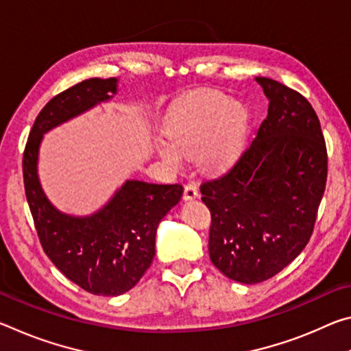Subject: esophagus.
Returning <instances> with one entry per match:
<instances>
[{"instance_id":"obj_1","label":"esophagus","mask_w":351,"mask_h":351,"mask_svg":"<svg viewBox=\"0 0 351 351\" xmlns=\"http://www.w3.org/2000/svg\"><path fill=\"white\" fill-rule=\"evenodd\" d=\"M198 195H199V192H198V187L195 186V184H186V186H184V193H182V198L186 199V201H192V199H195V198H198Z\"/></svg>"}]
</instances>
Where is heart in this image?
<instances>
[{"label":"heart","instance_id":"b5f03b06","mask_svg":"<svg viewBox=\"0 0 351 351\" xmlns=\"http://www.w3.org/2000/svg\"><path fill=\"white\" fill-rule=\"evenodd\" d=\"M247 130L245 102L221 91L201 90L171 106L162 125L168 142H154V152L171 170L182 167V156H195L206 173H223L240 158Z\"/></svg>","mask_w":351,"mask_h":351}]
</instances>
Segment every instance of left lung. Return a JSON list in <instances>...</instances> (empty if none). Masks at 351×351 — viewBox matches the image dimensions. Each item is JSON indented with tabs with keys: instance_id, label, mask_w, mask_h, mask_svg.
Listing matches in <instances>:
<instances>
[{
	"instance_id": "left-lung-1",
	"label": "left lung",
	"mask_w": 351,
	"mask_h": 351,
	"mask_svg": "<svg viewBox=\"0 0 351 351\" xmlns=\"http://www.w3.org/2000/svg\"><path fill=\"white\" fill-rule=\"evenodd\" d=\"M255 82L268 116L229 173L199 187L212 215V263L245 285L274 277L304 251L326 182L325 141L310 102L272 79Z\"/></svg>"
}]
</instances>
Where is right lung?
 <instances>
[{"instance_id": "right-lung-1", "label": "right lung", "mask_w": 351, "mask_h": 351, "mask_svg": "<svg viewBox=\"0 0 351 351\" xmlns=\"http://www.w3.org/2000/svg\"><path fill=\"white\" fill-rule=\"evenodd\" d=\"M119 79H88L51 99L40 111L23 158L25 190L43 251L71 282L96 295H121L150 268L158 226L180 203V184L127 180L90 215L62 212L47 198L38 176L46 133L108 104Z\"/></svg>"}]
</instances>
